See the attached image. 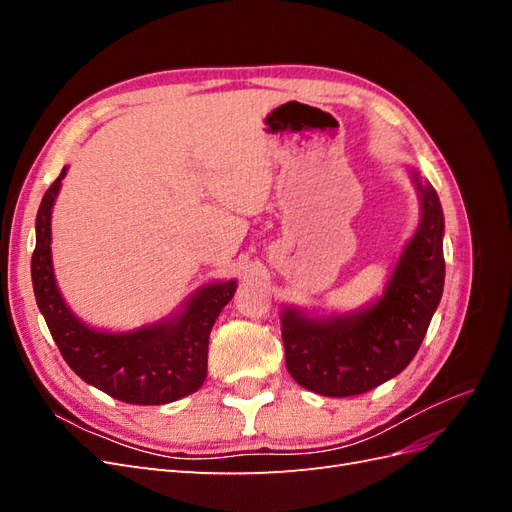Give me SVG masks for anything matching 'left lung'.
<instances>
[{
  "mask_svg": "<svg viewBox=\"0 0 512 512\" xmlns=\"http://www.w3.org/2000/svg\"><path fill=\"white\" fill-rule=\"evenodd\" d=\"M410 177L421 222L380 297L346 314L282 309L286 367L307 391L324 397L367 393L401 374L423 344L444 290V213L431 183L416 168Z\"/></svg>",
  "mask_w": 512,
  "mask_h": 512,
  "instance_id": "1",
  "label": "left lung"
}]
</instances>
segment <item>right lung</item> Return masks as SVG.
I'll return each instance as SVG.
<instances>
[{
    "label": "right lung",
    "mask_w": 512,
    "mask_h": 512,
    "mask_svg": "<svg viewBox=\"0 0 512 512\" xmlns=\"http://www.w3.org/2000/svg\"><path fill=\"white\" fill-rule=\"evenodd\" d=\"M66 173L68 166L42 198L32 256L36 303L61 356L81 380L126 404L160 406L196 393L207 378L209 333L237 280L198 288L179 312L132 331L89 327L61 297L53 271L51 215Z\"/></svg>",
    "instance_id": "add662e5"
}]
</instances>
